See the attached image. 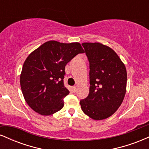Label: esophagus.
I'll return each instance as SVG.
<instances>
[{
  "label": "esophagus",
  "mask_w": 149,
  "mask_h": 149,
  "mask_svg": "<svg viewBox=\"0 0 149 149\" xmlns=\"http://www.w3.org/2000/svg\"><path fill=\"white\" fill-rule=\"evenodd\" d=\"M76 89H77V87L76 86L72 87V90H73V92H76Z\"/></svg>",
  "instance_id": "esophagus-1"
}]
</instances>
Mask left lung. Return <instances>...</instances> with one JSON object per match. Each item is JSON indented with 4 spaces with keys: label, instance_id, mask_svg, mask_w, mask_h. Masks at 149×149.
I'll list each match as a JSON object with an SVG mask.
<instances>
[{
    "label": "left lung",
    "instance_id": "left-lung-1",
    "mask_svg": "<svg viewBox=\"0 0 149 149\" xmlns=\"http://www.w3.org/2000/svg\"><path fill=\"white\" fill-rule=\"evenodd\" d=\"M90 62V92L80 104L85 114L95 120L111 116L126 93L127 71L116 52L101 42L82 43Z\"/></svg>",
    "mask_w": 149,
    "mask_h": 149
}]
</instances>
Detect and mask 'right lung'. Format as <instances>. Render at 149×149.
<instances>
[{
	"label": "right lung",
	"mask_w": 149,
	"mask_h": 149,
	"mask_svg": "<svg viewBox=\"0 0 149 149\" xmlns=\"http://www.w3.org/2000/svg\"><path fill=\"white\" fill-rule=\"evenodd\" d=\"M85 52L79 42L49 40L27 57L20 74V85L29 107L42 116H50L64 107L69 94L64 85L65 66L79 53Z\"/></svg>",
	"instance_id": "obj_1"
}]
</instances>
